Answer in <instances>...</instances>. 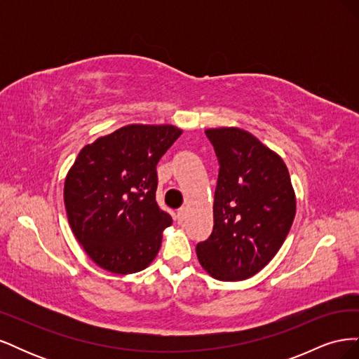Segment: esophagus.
Returning a JSON list of instances; mask_svg holds the SVG:
<instances>
[{"label":"esophagus","instance_id":"obj_1","mask_svg":"<svg viewBox=\"0 0 359 359\" xmlns=\"http://www.w3.org/2000/svg\"><path fill=\"white\" fill-rule=\"evenodd\" d=\"M186 214H187V210H186V208H180L178 212H177V222H178V223H182L184 219H186Z\"/></svg>","mask_w":359,"mask_h":359}]
</instances>
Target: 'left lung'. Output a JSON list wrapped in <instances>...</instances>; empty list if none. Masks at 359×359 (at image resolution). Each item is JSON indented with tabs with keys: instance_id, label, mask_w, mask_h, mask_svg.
Instances as JSON below:
<instances>
[{
	"instance_id": "left-lung-1",
	"label": "left lung",
	"mask_w": 359,
	"mask_h": 359,
	"mask_svg": "<svg viewBox=\"0 0 359 359\" xmlns=\"http://www.w3.org/2000/svg\"><path fill=\"white\" fill-rule=\"evenodd\" d=\"M219 160L212 232L196 245L211 277L236 281L255 276L283 245L295 219L289 170L274 151L241 128L205 132Z\"/></svg>"
}]
</instances>
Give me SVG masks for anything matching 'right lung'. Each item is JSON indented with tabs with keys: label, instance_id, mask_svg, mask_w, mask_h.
Returning <instances> with one entry per match:
<instances>
[{
	"label": "right lung",
	"instance_id": "add662e5",
	"mask_svg": "<svg viewBox=\"0 0 359 359\" xmlns=\"http://www.w3.org/2000/svg\"><path fill=\"white\" fill-rule=\"evenodd\" d=\"M182 132L173 126H126L85 145L64 184L76 240L115 274L145 269L172 217L156 201L157 163Z\"/></svg>",
	"mask_w": 359,
	"mask_h": 359
}]
</instances>
